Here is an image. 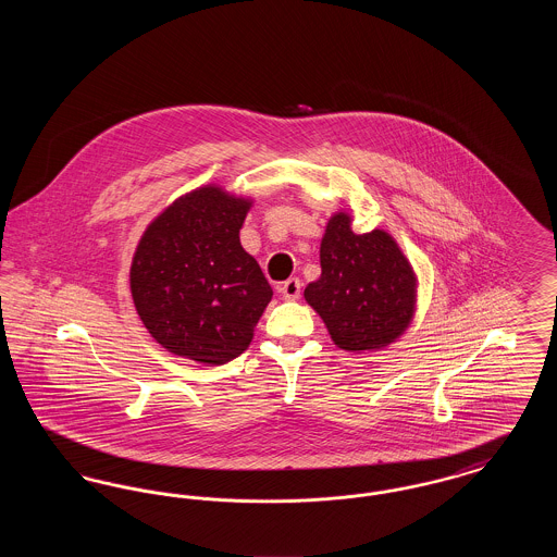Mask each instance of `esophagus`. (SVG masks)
<instances>
[{"label": "esophagus", "instance_id": "obj_1", "mask_svg": "<svg viewBox=\"0 0 557 557\" xmlns=\"http://www.w3.org/2000/svg\"><path fill=\"white\" fill-rule=\"evenodd\" d=\"M300 288H302L300 280H298V277H290V280H286V282L280 286V292H282V296H284L286 300H296V298L300 296Z\"/></svg>", "mask_w": 557, "mask_h": 557}]
</instances>
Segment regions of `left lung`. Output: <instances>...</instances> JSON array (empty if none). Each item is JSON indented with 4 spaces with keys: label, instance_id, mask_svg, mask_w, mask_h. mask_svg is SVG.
Wrapping results in <instances>:
<instances>
[{
    "label": "left lung",
    "instance_id": "1",
    "mask_svg": "<svg viewBox=\"0 0 557 557\" xmlns=\"http://www.w3.org/2000/svg\"><path fill=\"white\" fill-rule=\"evenodd\" d=\"M350 225L348 212L330 216L319 248L321 275L305 288V300L334 345L350 352L380 350L413 321L418 277L388 232L355 234Z\"/></svg>",
    "mask_w": 557,
    "mask_h": 557
}]
</instances>
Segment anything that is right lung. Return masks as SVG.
<instances>
[{
    "mask_svg": "<svg viewBox=\"0 0 557 557\" xmlns=\"http://www.w3.org/2000/svg\"><path fill=\"white\" fill-rule=\"evenodd\" d=\"M252 198L196 187L146 227L133 255V305L162 348L205 366L242 355L273 290L239 244Z\"/></svg>",
    "mask_w": 557,
    "mask_h": 557,
    "instance_id": "add662e5",
    "label": "right lung"
}]
</instances>
